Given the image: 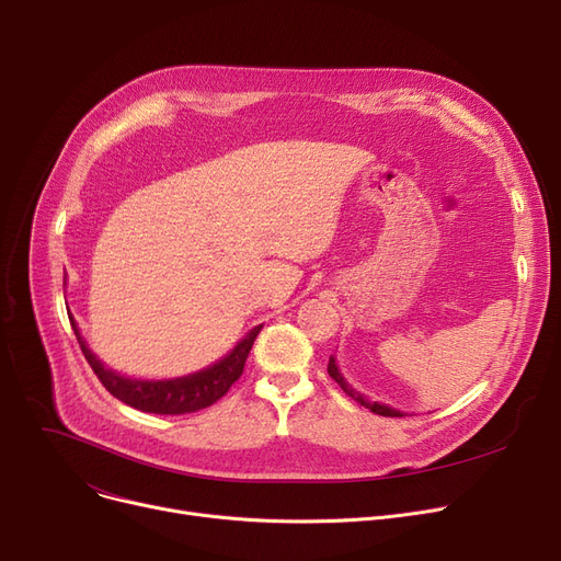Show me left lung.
Wrapping results in <instances>:
<instances>
[{"instance_id": "left-lung-1", "label": "left lung", "mask_w": 561, "mask_h": 561, "mask_svg": "<svg viewBox=\"0 0 561 561\" xmlns=\"http://www.w3.org/2000/svg\"><path fill=\"white\" fill-rule=\"evenodd\" d=\"M328 373H330V377L336 381V385L352 398V400H357L359 404H364L366 409H370L373 414H379V416H389V419H398V416H407V414H402V411H398V409H393V407H387V404H379V402H370L364 393H359V391H355L352 389L347 381L343 379V375H341V370H339V366H336V359L334 357H330V364H328Z\"/></svg>"}]
</instances>
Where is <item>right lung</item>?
Instances as JSON below:
<instances>
[{
    "mask_svg": "<svg viewBox=\"0 0 561 561\" xmlns=\"http://www.w3.org/2000/svg\"><path fill=\"white\" fill-rule=\"evenodd\" d=\"M72 328L77 334V341L81 345V352L85 362L91 364L93 373L102 381V387L117 400L125 404L147 411V414H161V416H180V414H193V411L211 407L218 402L236 379L243 375L245 359L252 350V343L256 334L261 332V325L250 330L243 341H239L227 357L216 362L214 366L204 368L199 373L174 377V379H131L125 375H117L88 350L85 341L79 336L77 322L72 320Z\"/></svg>",
    "mask_w": 561,
    "mask_h": 561,
    "instance_id": "1",
    "label": "right lung"
}]
</instances>
